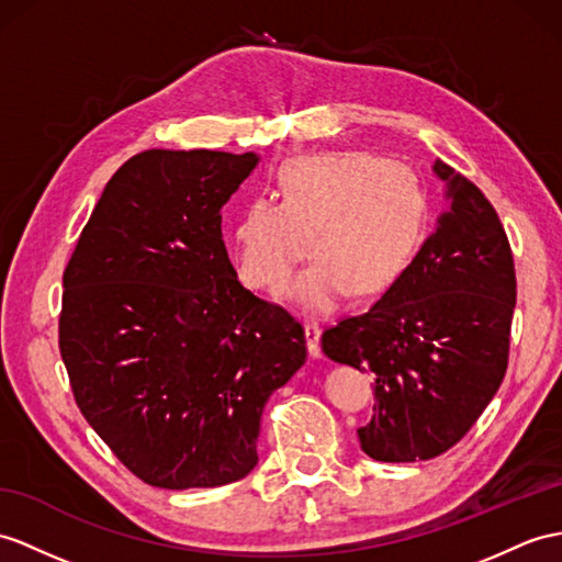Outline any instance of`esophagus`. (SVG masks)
I'll return each mask as SVG.
<instances>
[{"mask_svg": "<svg viewBox=\"0 0 562 562\" xmlns=\"http://www.w3.org/2000/svg\"><path fill=\"white\" fill-rule=\"evenodd\" d=\"M319 338H322V328H319V324L307 322V324H305V340H307V352L312 355V358H319V355H322Z\"/></svg>", "mask_w": 562, "mask_h": 562, "instance_id": "1", "label": "esophagus"}]
</instances>
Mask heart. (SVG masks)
<instances>
[{"mask_svg":"<svg viewBox=\"0 0 562 562\" xmlns=\"http://www.w3.org/2000/svg\"><path fill=\"white\" fill-rule=\"evenodd\" d=\"M427 218V195L403 161L358 149L285 159L273 176V202L255 198L231 228L243 283L273 291L307 248L314 262L289 285L291 303L336 312L352 291H389L413 259Z\"/></svg>","mask_w":562,"mask_h":562,"instance_id":"b5f03b06","label":"heart"}]
</instances>
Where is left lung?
Segmentation results:
<instances>
[{
    "label": "left lung",
    "mask_w": 562,
    "mask_h": 562,
    "mask_svg": "<svg viewBox=\"0 0 562 562\" xmlns=\"http://www.w3.org/2000/svg\"><path fill=\"white\" fill-rule=\"evenodd\" d=\"M446 210L413 262L360 317L326 328L328 360L374 374L360 446L381 462L431 460L456 446L508 367L517 297L510 243L491 202L436 159Z\"/></svg>",
    "instance_id": "1"
}]
</instances>
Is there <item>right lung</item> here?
I'll return each instance as SVG.
<instances>
[{
  "instance_id": "1",
  "label": "right lung",
  "mask_w": 562,
  "mask_h": 562,
  "mask_svg": "<svg viewBox=\"0 0 562 562\" xmlns=\"http://www.w3.org/2000/svg\"><path fill=\"white\" fill-rule=\"evenodd\" d=\"M259 155L147 149L104 186L64 271L59 350L80 413L145 484L212 488L257 464L305 331L243 289L222 207Z\"/></svg>"
}]
</instances>
